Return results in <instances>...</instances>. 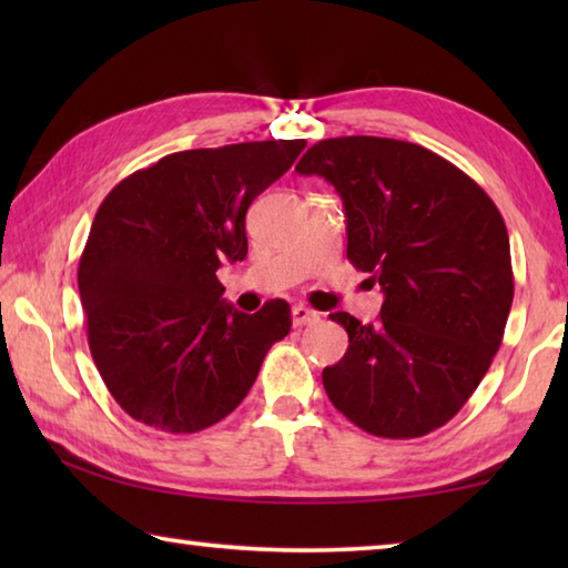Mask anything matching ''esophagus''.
<instances>
[{"label":"esophagus","instance_id":"34e87169","mask_svg":"<svg viewBox=\"0 0 568 568\" xmlns=\"http://www.w3.org/2000/svg\"><path fill=\"white\" fill-rule=\"evenodd\" d=\"M315 321H318V313L311 311V307L293 305V325H297V328H301V325H311Z\"/></svg>","mask_w":568,"mask_h":568}]
</instances>
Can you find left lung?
Segmentation results:
<instances>
[{"label":"left lung","mask_w":568,"mask_h":568,"mask_svg":"<svg viewBox=\"0 0 568 568\" xmlns=\"http://www.w3.org/2000/svg\"><path fill=\"white\" fill-rule=\"evenodd\" d=\"M295 172L338 192L348 261L383 291L376 323L331 313L348 351L323 371L325 393L365 434H430L478 388L504 338L514 273L501 213L466 172L403 140H321Z\"/></svg>","instance_id":"1"}]
</instances>
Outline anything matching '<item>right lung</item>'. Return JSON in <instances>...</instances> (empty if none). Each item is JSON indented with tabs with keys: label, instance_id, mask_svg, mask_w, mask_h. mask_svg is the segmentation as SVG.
<instances>
[{
	"label": "right lung",
	"instance_id": "add662e5",
	"mask_svg": "<svg viewBox=\"0 0 568 568\" xmlns=\"http://www.w3.org/2000/svg\"><path fill=\"white\" fill-rule=\"evenodd\" d=\"M303 148L265 140L172 152L102 200L77 285L94 365L134 420L165 434L210 428L291 331L285 301L240 313L215 273L247 255L250 203Z\"/></svg>",
	"mask_w": 568,
	"mask_h": 568
}]
</instances>
